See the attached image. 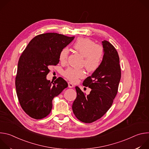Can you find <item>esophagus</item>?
Wrapping results in <instances>:
<instances>
[{
  "label": "esophagus",
  "instance_id": "esophagus-1",
  "mask_svg": "<svg viewBox=\"0 0 149 149\" xmlns=\"http://www.w3.org/2000/svg\"><path fill=\"white\" fill-rule=\"evenodd\" d=\"M68 87H69V88H72V87H74V84H73L72 83L70 82H68Z\"/></svg>",
  "mask_w": 149,
  "mask_h": 149
}]
</instances>
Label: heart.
<instances>
[{
    "label": "heart",
    "instance_id": "1",
    "mask_svg": "<svg viewBox=\"0 0 149 149\" xmlns=\"http://www.w3.org/2000/svg\"><path fill=\"white\" fill-rule=\"evenodd\" d=\"M73 47L84 56L82 65L89 72H94L98 70L104 55V49L102 46L96 44L89 38H80L75 41ZM69 53V49L67 47L62 48L59 54V61L65 63ZM63 75L68 80L77 82L79 78H84L86 74L83 70L68 68L63 72Z\"/></svg>",
    "mask_w": 149,
    "mask_h": 149
}]
</instances>
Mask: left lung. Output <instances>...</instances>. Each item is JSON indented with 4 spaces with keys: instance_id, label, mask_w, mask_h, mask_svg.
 Instances as JSON below:
<instances>
[{
    "instance_id": "obj_1",
    "label": "left lung",
    "mask_w": 149,
    "mask_h": 149,
    "mask_svg": "<svg viewBox=\"0 0 149 149\" xmlns=\"http://www.w3.org/2000/svg\"><path fill=\"white\" fill-rule=\"evenodd\" d=\"M104 55L100 67L83 82L91 89L86 95L75 87L77 98L72 108L75 117L86 123L102 117L110 109L116 97L121 79L120 58L114 46L107 40L102 41Z\"/></svg>"
}]
</instances>
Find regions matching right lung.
I'll return each instance as SVG.
<instances>
[{
    "instance_id": "add662e5",
    "label": "right lung",
    "mask_w": 149,
    "mask_h": 149,
    "mask_svg": "<svg viewBox=\"0 0 149 149\" xmlns=\"http://www.w3.org/2000/svg\"><path fill=\"white\" fill-rule=\"evenodd\" d=\"M57 33L34 37L20 55L15 79L16 94L21 107L31 117L42 119L52 108V100L68 87L59 77L54 83L47 79L49 68L57 65L61 50L74 39Z\"/></svg>"
}]
</instances>
